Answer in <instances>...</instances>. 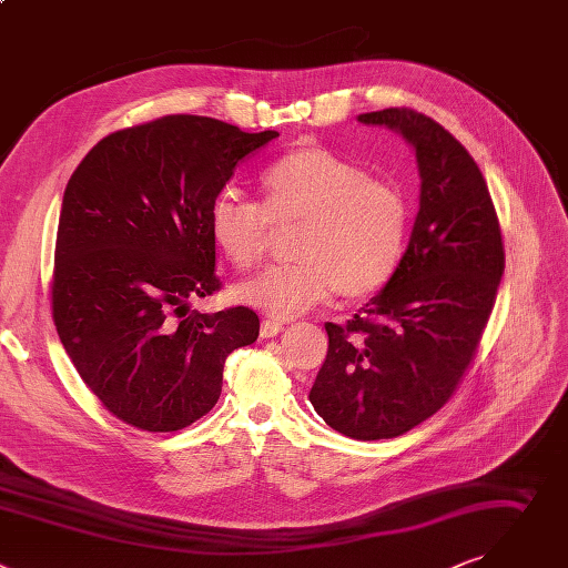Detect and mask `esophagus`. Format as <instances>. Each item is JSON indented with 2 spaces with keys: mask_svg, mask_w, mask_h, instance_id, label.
<instances>
[{
  "mask_svg": "<svg viewBox=\"0 0 568 568\" xmlns=\"http://www.w3.org/2000/svg\"><path fill=\"white\" fill-rule=\"evenodd\" d=\"M282 328H284L282 322H277V320H264L262 326H260V335H262V337H275Z\"/></svg>",
  "mask_w": 568,
  "mask_h": 568,
  "instance_id": "34e87169",
  "label": "esophagus"
}]
</instances>
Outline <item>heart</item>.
Masks as SVG:
<instances>
[{"label":"heart","instance_id":"obj_1","mask_svg":"<svg viewBox=\"0 0 568 568\" xmlns=\"http://www.w3.org/2000/svg\"><path fill=\"white\" fill-rule=\"evenodd\" d=\"M268 221L300 225L291 266L268 268L237 288V300L288 320L335 291L358 300L396 273L409 231L398 185L320 145L293 148L260 174V205L223 192L210 210V237L233 268L253 271L266 251Z\"/></svg>","mask_w":568,"mask_h":568}]
</instances>
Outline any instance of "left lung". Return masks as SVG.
I'll list each match as a JSON object with an SVG mask.
<instances>
[{
	"instance_id": "1",
	"label": "left lung",
	"mask_w": 568,
	"mask_h": 568,
	"mask_svg": "<svg viewBox=\"0 0 568 568\" xmlns=\"http://www.w3.org/2000/svg\"><path fill=\"white\" fill-rule=\"evenodd\" d=\"M358 121L385 125L414 148L418 214L385 288L347 324H324L328 352L308 400L335 432L378 440L409 432L457 392L506 260L486 179L455 136L407 106Z\"/></svg>"
}]
</instances>
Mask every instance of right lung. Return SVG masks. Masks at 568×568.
<instances>
[{"instance_id": "right-lung-1", "label": "right lung", "mask_w": 568, "mask_h": 568, "mask_svg": "<svg viewBox=\"0 0 568 568\" xmlns=\"http://www.w3.org/2000/svg\"><path fill=\"white\" fill-rule=\"evenodd\" d=\"M172 113L104 136L71 174L58 221L51 311L93 396L143 432H176L219 400L223 365L253 345L248 306L190 300L221 288L210 210L235 168L277 139Z\"/></svg>"}]
</instances>
